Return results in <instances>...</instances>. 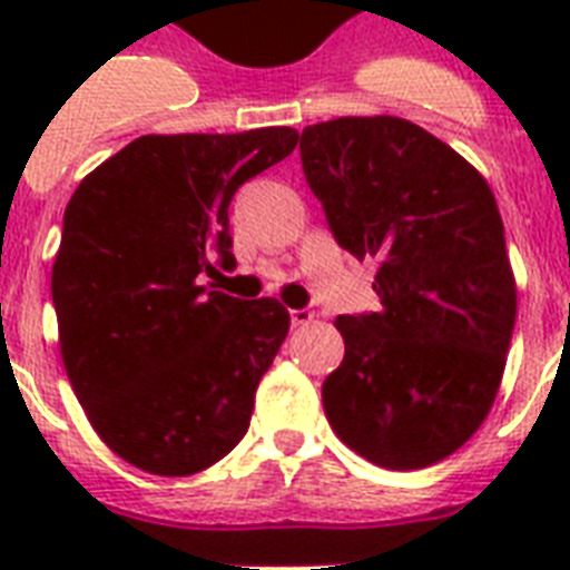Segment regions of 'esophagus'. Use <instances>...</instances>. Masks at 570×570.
<instances>
[{
	"mask_svg": "<svg viewBox=\"0 0 570 570\" xmlns=\"http://www.w3.org/2000/svg\"><path fill=\"white\" fill-rule=\"evenodd\" d=\"M313 316H316V313H313L311 307H302V311H289V320H293L295 328H304V325H311Z\"/></svg>",
	"mask_w": 570,
	"mask_h": 570,
	"instance_id": "34e87169",
	"label": "esophagus"
}]
</instances>
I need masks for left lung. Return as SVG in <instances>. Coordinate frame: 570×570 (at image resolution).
<instances>
[{"label": "left lung", "instance_id": "1", "mask_svg": "<svg viewBox=\"0 0 570 570\" xmlns=\"http://www.w3.org/2000/svg\"><path fill=\"white\" fill-rule=\"evenodd\" d=\"M302 165L340 248L375 257L381 302L334 322L346 355L322 384L325 416L379 468L438 464L485 423L518 316L494 191L393 115L304 127Z\"/></svg>", "mask_w": 570, "mask_h": 570}]
</instances>
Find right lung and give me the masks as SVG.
Returning a JSON list of instances; mask_svg holds the SVG:
<instances>
[{
	"label": "right lung",
	"instance_id": "1",
	"mask_svg": "<svg viewBox=\"0 0 570 570\" xmlns=\"http://www.w3.org/2000/svg\"><path fill=\"white\" fill-rule=\"evenodd\" d=\"M295 145L293 127L141 136L70 197L52 263L58 348L94 432L132 468L191 476L248 432L289 313L206 293L197 275L215 272L213 250L233 266V195Z\"/></svg>",
	"mask_w": 570,
	"mask_h": 570
}]
</instances>
